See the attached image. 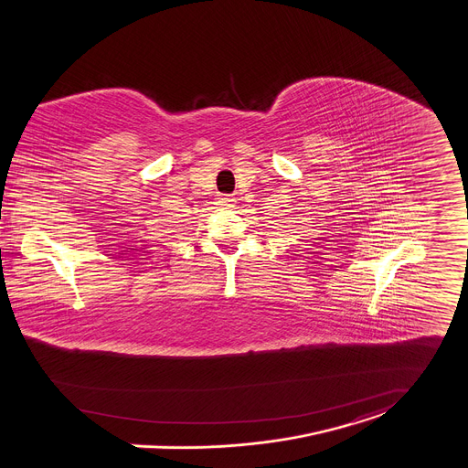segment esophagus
<instances>
[{
	"label": "esophagus",
	"mask_w": 468,
	"mask_h": 468,
	"mask_svg": "<svg viewBox=\"0 0 468 468\" xmlns=\"http://www.w3.org/2000/svg\"><path fill=\"white\" fill-rule=\"evenodd\" d=\"M218 204L221 206V207H234V204H236V200L232 198V197H229V195H223V197H219L218 198Z\"/></svg>",
	"instance_id": "esophagus-1"
}]
</instances>
